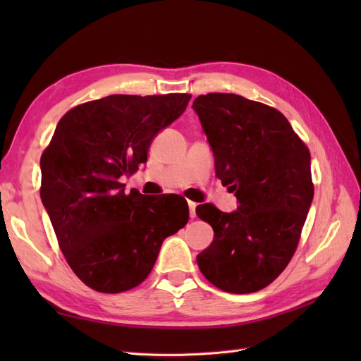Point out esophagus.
<instances>
[{
	"label": "esophagus",
	"mask_w": 361,
	"mask_h": 361,
	"mask_svg": "<svg viewBox=\"0 0 361 361\" xmlns=\"http://www.w3.org/2000/svg\"><path fill=\"white\" fill-rule=\"evenodd\" d=\"M189 204V217L190 219H195L197 214H195V208H197V203L195 202H188Z\"/></svg>",
	"instance_id": "esophagus-1"
}]
</instances>
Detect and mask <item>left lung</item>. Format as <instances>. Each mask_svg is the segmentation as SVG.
Returning a JSON list of instances; mask_svg holds the SVG:
<instances>
[{
    "label": "left lung",
    "mask_w": 361,
    "mask_h": 361,
    "mask_svg": "<svg viewBox=\"0 0 361 361\" xmlns=\"http://www.w3.org/2000/svg\"><path fill=\"white\" fill-rule=\"evenodd\" d=\"M192 109L216 159V175L239 208L224 212L198 204L214 229L197 264L228 293L265 288L286 270L298 248L313 200L310 152L281 111L239 94L198 96Z\"/></svg>",
    "instance_id": "8db88e82"
}]
</instances>
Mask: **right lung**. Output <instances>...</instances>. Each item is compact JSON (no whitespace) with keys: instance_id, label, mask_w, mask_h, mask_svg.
<instances>
[{"instance_id":"add662e5","label":"right lung","mask_w":361,"mask_h":361,"mask_svg":"<svg viewBox=\"0 0 361 361\" xmlns=\"http://www.w3.org/2000/svg\"><path fill=\"white\" fill-rule=\"evenodd\" d=\"M190 94H111L66 111L42 153L40 197L68 265L101 293L132 290L150 274L164 239L188 224L180 195L126 194L155 135Z\"/></svg>"}]
</instances>
